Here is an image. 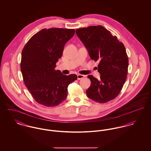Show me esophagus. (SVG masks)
Segmentation results:
<instances>
[{
  "mask_svg": "<svg viewBox=\"0 0 151 151\" xmlns=\"http://www.w3.org/2000/svg\"><path fill=\"white\" fill-rule=\"evenodd\" d=\"M86 76L84 75H82V74H78L77 75V79L78 80H81V79H83Z\"/></svg>",
  "mask_w": 151,
  "mask_h": 151,
  "instance_id": "1",
  "label": "esophagus"
}]
</instances>
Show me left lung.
Masks as SVG:
<instances>
[{"instance_id":"left-lung-1","label":"left lung","mask_w":151,"mask_h":151,"mask_svg":"<svg viewBox=\"0 0 151 151\" xmlns=\"http://www.w3.org/2000/svg\"><path fill=\"white\" fill-rule=\"evenodd\" d=\"M76 32L91 59L99 62L100 80L88 76L91 86L86 91V95L96 102H108L119 94L127 78L129 59L125 47L101 25L79 28Z\"/></svg>"}]
</instances>
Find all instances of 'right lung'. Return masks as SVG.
<instances>
[{"label":"right lung","mask_w":151,"mask_h":151,"mask_svg":"<svg viewBox=\"0 0 151 151\" xmlns=\"http://www.w3.org/2000/svg\"><path fill=\"white\" fill-rule=\"evenodd\" d=\"M74 33V29H43L29 39L22 50L24 84L35 101L43 106L61 104L67 96L68 85L77 80L76 74L66 76L55 70L65 44Z\"/></svg>","instance_id":"1"}]
</instances>
